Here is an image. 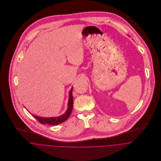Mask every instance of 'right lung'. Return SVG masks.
<instances>
[{
	"mask_svg": "<svg viewBox=\"0 0 161 161\" xmlns=\"http://www.w3.org/2000/svg\"><path fill=\"white\" fill-rule=\"evenodd\" d=\"M72 89L73 87L71 88L70 92H69V99L68 102V108L66 111V112L59 116V117H39L37 115H35L34 114H32V115L34 116L41 124H47L49 125H58L59 124L64 121H65L67 120V119L69 117L70 115L71 114V112L72 111L73 108V103H74V100H73V96H72Z\"/></svg>",
	"mask_w": 161,
	"mask_h": 161,
	"instance_id": "obj_1",
	"label": "right lung"
}]
</instances>
